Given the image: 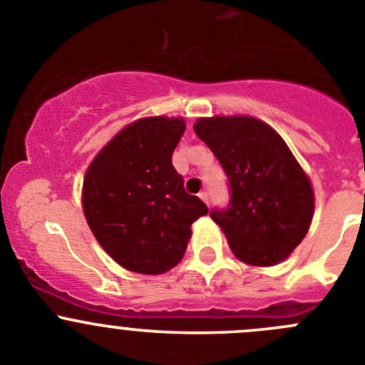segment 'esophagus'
Returning <instances> with one entry per match:
<instances>
[{"mask_svg":"<svg viewBox=\"0 0 365 365\" xmlns=\"http://www.w3.org/2000/svg\"><path fill=\"white\" fill-rule=\"evenodd\" d=\"M199 197H200V199H202V200H205L206 205H210V193H208V192H200Z\"/></svg>","mask_w":365,"mask_h":365,"instance_id":"1","label":"esophagus"}]
</instances>
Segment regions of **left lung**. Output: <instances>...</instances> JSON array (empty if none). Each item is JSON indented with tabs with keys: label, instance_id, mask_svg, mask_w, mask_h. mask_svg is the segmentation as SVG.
I'll return each mask as SVG.
<instances>
[{
	"label": "left lung",
	"instance_id": "8db88e82",
	"mask_svg": "<svg viewBox=\"0 0 365 365\" xmlns=\"http://www.w3.org/2000/svg\"><path fill=\"white\" fill-rule=\"evenodd\" d=\"M193 130L228 177L230 202L210 217L242 262L273 266L302 242L313 219L309 179L282 137L253 117L199 119Z\"/></svg>",
	"mask_w": 365,
	"mask_h": 365
}]
</instances>
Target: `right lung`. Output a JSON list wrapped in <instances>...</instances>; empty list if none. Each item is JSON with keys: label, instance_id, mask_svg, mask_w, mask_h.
Segmentation results:
<instances>
[{"label": "right lung", "instance_id": "obj_1", "mask_svg": "<svg viewBox=\"0 0 365 365\" xmlns=\"http://www.w3.org/2000/svg\"><path fill=\"white\" fill-rule=\"evenodd\" d=\"M182 119L148 117L126 126L93 159L83 210L103 250L123 267L159 275L186 252L192 226L208 206L185 190L172 155Z\"/></svg>", "mask_w": 365, "mask_h": 365}]
</instances>
